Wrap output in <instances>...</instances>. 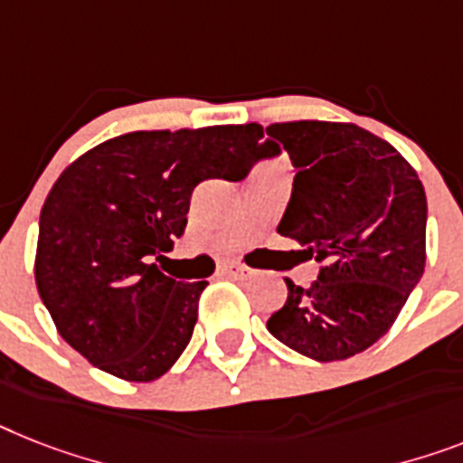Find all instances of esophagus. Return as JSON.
<instances>
[{
	"instance_id": "34e87169",
	"label": "esophagus",
	"mask_w": 463,
	"mask_h": 463,
	"mask_svg": "<svg viewBox=\"0 0 463 463\" xmlns=\"http://www.w3.org/2000/svg\"><path fill=\"white\" fill-rule=\"evenodd\" d=\"M222 274L224 277H232V279H246V277H250V269L243 265H224Z\"/></svg>"
}]
</instances>
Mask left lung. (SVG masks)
Masks as SVG:
<instances>
[{
    "label": "left lung",
    "instance_id": "8db88e82",
    "mask_svg": "<svg viewBox=\"0 0 463 463\" xmlns=\"http://www.w3.org/2000/svg\"><path fill=\"white\" fill-rule=\"evenodd\" d=\"M296 167L277 232L322 262L267 328L317 362L347 360L388 334L426 267V191L414 167L381 137L353 122L296 120L267 128Z\"/></svg>",
    "mask_w": 463,
    "mask_h": 463
}]
</instances>
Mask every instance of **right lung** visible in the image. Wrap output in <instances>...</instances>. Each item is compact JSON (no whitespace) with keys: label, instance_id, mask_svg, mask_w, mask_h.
I'll use <instances>...</instances> for the list:
<instances>
[{"label":"right lung","instance_id":"1","mask_svg":"<svg viewBox=\"0 0 463 463\" xmlns=\"http://www.w3.org/2000/svg\"><path fill=\"white\" fill-rule=\"evenodd\" d=\"M260 139L258 122L129 132L61 172L40 213L34 281L90 364L148 383L184 353L208 284L165 277L154 255L184 234L198 182L246 177Z\"/></svg>","mask_w":463,"mask_h":463}]
</instances>
